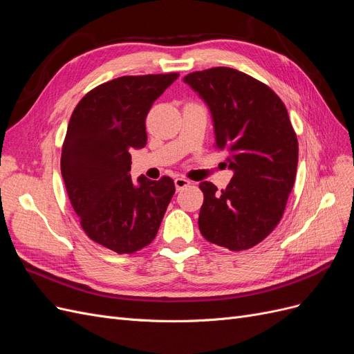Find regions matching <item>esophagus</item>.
<instances>
[{
	"mask_svg": "<svg viewBox=\"0 0 354 354\" xmlns=\"http://www.w3.org/2000/svg\"><path fill=\"white\" fill-rule=\"evenodd\" d=\"M174 185H176V190L180 192V190L186 189V187L190 185V180H187V178H185V177H177V178L174 180Z\"/></svg>",
	"mask_w": 354,
	"mask_h": 354,
	"instance_id": "34e87169",
	"label": "esophagus"
}]
</instances>
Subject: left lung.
Here are the masks:
<instances>
[{
    "label": "left lung",
    "mask_w": 354,
    "mask_h": 354,
    "mask_svg": "<svg viewBox=\"0 0 354 354\" xmlns=\"http://www.w3.org/2000/svg\"><path fill=\"white\" fill-rule=\"evenodd\" d=\"M183 81L207 103L216 147L227 153L226 189L202 181L199 230L211 243L243 251L281 221L298 164V140L272 88L232 68L192 72Z\"/></svg>",
    "instance_id": "obj_1"
}]
</instances>
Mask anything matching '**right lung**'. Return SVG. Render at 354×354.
Masks as SVG:
<instances>
[{
	"instance_id": "1",
	"label": "right lung",
	"mask_w": 354,
	"mask_h": 354,
	"mask_svg": "<svg viewBox=\"0 0 354 354\" xmlns=\"http://www.w3.org/2000/svg\"><path fill=\"white\" fill-rule=\"evenodd\" d=\"M178 73L121 77L87 93L75 108L60 169L87 236L118 254L151 243L173 198L174 181L133 183L131 149L146 146V116Z\"/></svg>"
}]
</instances>
